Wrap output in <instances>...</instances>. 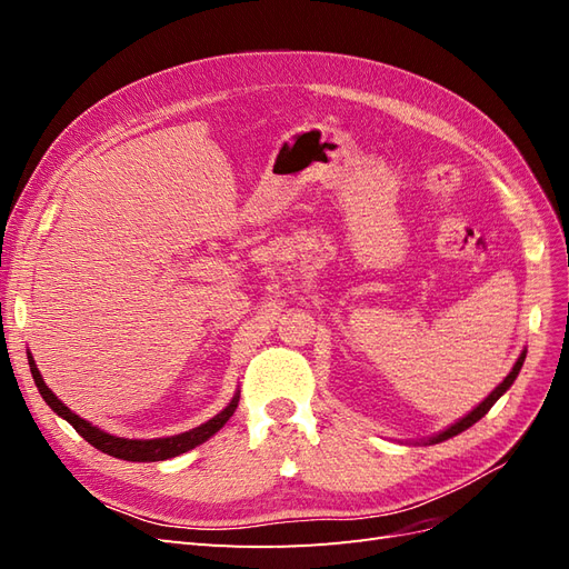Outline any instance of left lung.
I'll return each mask as SVG.
<instances>
[{
	"label": "left lung",
	"mask_w": 569,
	"mask_h": 569,
	"mask_svg": "<svg viewBox=\"0 0 569 569\" xmlns=\"http://www.w3.org/2000/svg\"><path fill=\"white\" fill-rule=\"evenodd\" d=\"M525 356H527V351H522V356L518 358V363H515L512 366V370H510V375L506 377V380L501 382V385H498L489 396H487V399L485 401H481L472 412H468V416H465L462 420H458L456 425H451L449 429H443V432L441 435H437V437H432V439H429V443H439V441H446V439H451V437H456V435H460V432H465V429H468V427H472L477 420H481V418H485L487 416V412L491 410V406L498 401V399H501V396L510 389V385L515 382V377H518V372H520V368H522V363H525Z\"/></svg>",
	"instance_id": "8db88e82"
}]
</instances>
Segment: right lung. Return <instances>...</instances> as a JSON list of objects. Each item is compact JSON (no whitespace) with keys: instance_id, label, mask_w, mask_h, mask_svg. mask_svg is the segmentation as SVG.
Returning a JSON list of instances; mask_svg holds the SVG:
<instances>
[{"instance_id":"right-lung-1","label":"right lung","mask_w":569,"mask_h":569,"mask_svg":"<svg viewBox=\"0 0 569 569\" xmlns=\"http://www.w3.org/2000/svg\"><path fill=\"white\" fill-rule=\"evenodd\" d=\"M28 363H30V372H32V380H36L42 399L47 401V406L57 412V416H61L66 422H71L76 432L84 439L90 441L94 449H99L101 453H109L113 458H120V460H132V462H157V460H168V458H176L189 449H194V446L203 443L206 439H211L218 429L226 425L232 412L239 403V396H234V399L230 401L228 408H222L216 418H211L209 422H203L194 429H189V432H182V435H176V437H166V439H120V437H111L107 432H101V429L92 427L88 420H82L80 416H76V412L71 408H66L54 393H51V389L44 385L42 375L36 366V360H32V356L28 353Z\"/></svg>"}]
</instances>
